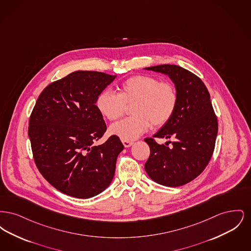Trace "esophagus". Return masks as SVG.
I'll return each instance as SVG.
<instances>
[{
    "label": "esophagus",
    "mask_w": 251,
    "mask_h": 251,
    "mask_svg": "<svg viewBox=\"0 0 251 251\" xmlns=\"http://www.w3.org/2000/svg\"><path fill=\"white\" fill-rule=\"evenodd\" d=\"M122 143L124 145V147L125 148H129V147H131V145L133 144L132 141H126V140H122Z\"/></svg>",
    "instance_id": "1"
}]
</instances>
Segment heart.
<instances>
[{
  "instance_id": "b5f03b06",
  "label": "heart",
  "mask_w": 251,
  "mask_h": 251,
  "mask_svg": "<svg viewBox=\"0 0 251 251\" xmlns=\"http://www.w3.org/2000/svg\"><path fill=\"white\" fill-rule=\"evenodd\" d=\"M120 93L101 91L96 101L99 112L108 120L120 118L126 105H132L131 118L120 120L110 127V132L121 140L132 141L148 131L151 123L155 127L167 124L178 104L176 87L150 75L133 76L120 84Z\"/></svg>"
}]
</instances>
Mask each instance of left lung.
Wrapping results in <instances>:
<instances>
[{"instance_id":"8db88e82","label":"left lung","mask_w":251,"mask_h":251,"mask_svg":"<svg viewBox=\"0 0 251 251\" xmlns=\"http://www.w3.org/2000/svg\"><path fill=\"white\" fill-rule=\"evenodd\" d=\"M145 70L167 75L178 92V104L173 117L153 135L174 138L173 147L146 138L151 154L145 170L159 184L180 186L196 179L213 155L218 125L211 97L202 81L181 67L160 65Z\"/></svg>"}]
</instances>
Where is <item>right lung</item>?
Segmentation results:
<instances>
[{"label":"right lung","mask_w":251,"mask_h":251,"mask_svg":"<svg viewBox=\"0 0 251 251\" xmlns=\"http://www.w3.org/2000/svg\"><path fill=\"white\" fill-rule=\"evenodd\" d=\"M116 77L72 72L45 87L33 109L28 134L36 167L54 188L68 196L92 198L114 178L124 146L116 135L95 145L106 131L96 101Z\"/></svg>","instance_id":"right-lung-1"}]
</instances>
